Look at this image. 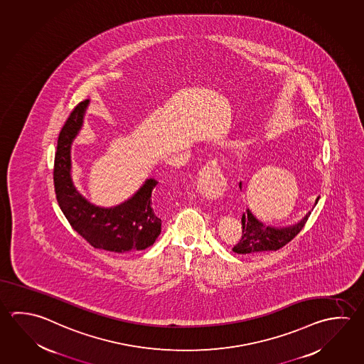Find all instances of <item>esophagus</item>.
Returning a JSON list of instances; mask_svg holds the SVG:
<instances>
[{"instance_id":"34e87169","label":"esophagus","mask_w":364,"mask_h":364,"mask_svg":"<svg viewBox=\"0 0 364 364\" xmlns=\"http://www.w3.org/2000/svg\"><path fill=\"white\" fill-rule=\"evenodd\" d=\"M198 188L206 198H218L227 188V179L219 168L217 159L209 160L198 172Z\"/></svg>"}]
</instances>
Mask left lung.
I'll return each instance as SVG.
<instances>
[{"label":"left lung","mask_w":364,"mask_h":364,"mask_svg":"<svg viewBox=\"0 0 364 364\" xmlns=\"http://www.w3.org/2000/svg\"><path fill=\"white\" fill-rule=\"evenodd\" d=\"M240 190L242 188V183L240 182ZM317 198L314 205H317ZM311 212L306 213L304 218L299 220L295 225L289 227H272L265 225L260 220L252 215V213L246 209L242 214L241 223H242V236L236 246H233V252L237 254H257L263 252H276L278 249L284 247V245L290 242L292 238L301 231L306 220L309 218Z\"/></svg>","instance_id":"1"}]
</instances>
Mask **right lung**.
Listing matches in <instances>:
<instances>
[{"instance_id": "obj_1", "label": "right lung", "mask_w": 364, "mask_h": 364, "mask_svg": "<svg viewBox=\"0 0 364 364\" xmlns=\"http://www.w3.org/2000/svg\"><path fill=\"white\" fill-rule=\"evenodd\" d=\"M88 102L82 101L74 107L58 139L53 185L60 209L74 231L95 249L122 254L145 250L161 232V219L152 204L156 179H146L132 198L112 208L93 205L73 185L70 149L83 124Z\"/></svg>"}]
</instances>
